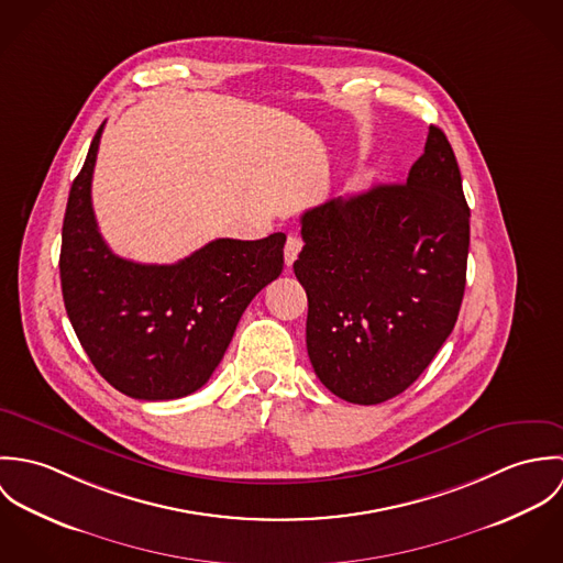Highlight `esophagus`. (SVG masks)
<instances>
[{"instance_id":"obj_1","label":"esophagus","mask_w":563,"mask_h":563,"mask_svg":"<svg viewBox=\"0 0 563 563\" xmlns=\"http://www.w3.org/2000/svg\"><path fill=\"white\" fill-rule=\"evenodd\" d=\"M301 246H303L301 239H297V236H288L286 246H284V260H286V266H292V264H295V260H297V257H299V253H301Z\"/></svg>"}]
</instances>
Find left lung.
Instances as JSON below:
<instances>
[{
	"label": "left lung",
	"instance_id": "8db88e82",
	"mask_svg": "<svg viewBox=\"0 0 563 563\" xmlns=\"http://www.w3.org/2000/svg\"><path fill=\"white\" fill-rule=\"evenodd\" d=\"M301 236L292 268L322 386L357 405L401 395L451 335L466 288L471 208L444 132L429 128L405 184L324 201Z\"/></svg>",
	"mask_w": 563,
	"mask_h": 563
}]
</instances>
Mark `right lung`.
Returning a JSON list of instances; mask_svg holds the SVG:
<instances>
[{
    "label": "right lung",
    "mask_w": 563,
    "mask_h": 563,
    "mask_svg": "<svg viewBox=\"0 0 563 563\" xmlns=\"http://www.w3.org/2000/svg\"><path fill=\"white\" fill-rule=\"evenodd\" d=\"M99 125L74 179L60 249L69 321L97 373L141 401L199 390L223 360L242 312L284 268L282 232L219 239L175 264H139L101 239L90 201Z\"/></svg>",
    "instance_id": "obj_1"
}]
</instances>
